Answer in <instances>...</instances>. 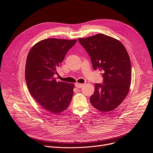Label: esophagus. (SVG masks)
<instances>
[{"label":"esophagus","instance_id":"34e87169","mask_svg":"<svg viewBox=\"0 0 153 153\" xmlns=\"http://www.w3.org/2000/svg\"><path fill=\"white\" fill-rule=\"evenodd\" d=\"M75 86H76V88H82V87L83 86V84L76 83L75 84Z\"/></svg>","mask_w":153,"mask_h":153}]
</instances>
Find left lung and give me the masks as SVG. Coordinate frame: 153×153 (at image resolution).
<instances>
[{
    "label": "left lung",
    "mask_w": 153,
    "mask_h": 153,
    "mask_svg": "<svg viewBox=\"0 0 153 153\" xmlns=\"http://www.w3.org/2000/svg\"><path fill=\"white\" fill-rule=\"evenodd\" d=\"M78 40L89 54L93 69L104 71L103 83L95 84L90 102L100 111H111L125 99L131 82L127 51L119 40L103 34Z\"/></svg>",
    "instance_id": "8db88e82"
}]
</instances>
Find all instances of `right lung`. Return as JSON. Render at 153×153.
I'll list each match as a JSON object with an SVG mask.
<instances>
[{
	"instance_id": "add662e5",
	"label": "right lung",
	"mask_w": 153,
	"mask_h": 153,
	"mask_svg": "<svg viewBox=\"0 0 153 153\" xmlns=\"http://www.w3.org/2000/svg\"><path fill=\"white\" fill-rule=\"evenodd\" d=\"M77 40L47 39L30 50L27 59L25 80L32 97L43 108L59 114L68 107L74 84L57 82L55 74L68 51Z\"/></svg>"
}]
</instances>
